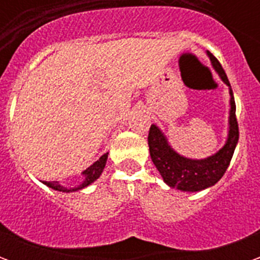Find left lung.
Listing matches in <instances>:
<instances>
[{
  "mask_svg": "<svg viewBox=\"0 0 260 260\" xmlns=\"http://www.w3.org/2000/svg\"><path fill=\"white\" fill-rule=\"evenodd\" d=\"M207 55L212 61L213 68L217 71L220 78L223 79L225 85L230 86L229 78L224 72L223 67L218 62V59L212 53L207 51ZM230 129L227 142L216 154L210 157L202 158V160H192L180 156L174 152L171 146L167 143L161 131L156 125H152L149 129V152L152 157L153 164L156 166L160 175L163 177L164 182L171 188H177L180 191L198 192L206 189L209 186L214 185L229 169L230 161L234 154L235 146L238 143V122L235 117V102L234 94L230 86Z\"/></svg>",
  "mask_w": 260,
  "mask_h": 260,
  "instance_id": "obj_1",
  "label": "left lung"
}]
</instances>
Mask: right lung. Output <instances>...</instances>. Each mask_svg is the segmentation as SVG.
I'll list each match as a JSON object with an SVG mask.
<instances>
[{
    "label": "right lung",
    "mask_w": 260,
    "mask_h": 260,
    "mask_svg": "<svg viewBox=\"0 0 260 260\" xmlns=\"http://www.w3.org/2000/svg\"><path fill=\"white\" fill-rule=\"evenodd\" d=\"M107 157H108V153L106 154H103L102 157L97 160L96 163H93L89 167V169H86L83 171V175H85V181L80 184L79 186H76V188H65V186L59 185L58 181H51V182H47V181H44V184L50 188H53L55 191L59 192H72V191H79L82 188H85V186L90 185L91 182H94V181L102 175L103 170L106 167V163H107Z\"/></svg>",
    "instance_id": "obj_1"
}]
</instances>
